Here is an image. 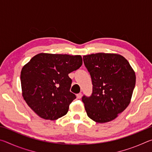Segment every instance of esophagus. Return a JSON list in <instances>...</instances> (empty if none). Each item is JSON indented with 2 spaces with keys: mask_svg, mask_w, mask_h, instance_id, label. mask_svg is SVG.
<instances>
[{
  "mask_svg": "<svg viewBox=\"0 0 152 152\" xmlns=\"http://www.w3.org/2000/svg\"><path fill=\"white\" fill-rule=\"evenodd\" d=\"M76 96H77V99H80L82 96V93H79V94L76 95Z\"/></svg>",
  "mask_w": 152,
  "mask_h": 152,
  "instance_id": "34e87169",
  "label": "esophagus"
}]
</instances>
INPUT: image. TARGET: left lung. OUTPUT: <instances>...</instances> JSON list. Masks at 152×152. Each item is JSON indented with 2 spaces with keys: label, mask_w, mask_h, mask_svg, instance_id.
Listing matches in <instances>:
<instances>
[{
  "label": "left lung",
  "mask_w": 152,
  "mask_h": 152,
  "mask_svg": "<svg viewBox=\"0 0 152 152\" xmlns=\"http://www.w3.org/2000/svg\"><path fill=\"white\" fill-rule=\"evenodd\" d=\"M83 60L93 85L91 96L82 99L87 115L96 123L111 121L130 103L135 85V71L117 53H92L84 56Z\"/></svg>",
  "instance_id": "1"
}]
</instances>
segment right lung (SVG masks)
<instances>
[{"label": "right lung", "mask_w": 152, "mask_h": 152, "mask_svg": "<svg viewBox=\"0 0 152 152\" xmlns=\"http://www.w3.org/2000/svg\"><path fill=\"white\" fill-rule=\"evenodd\" d=\"M82 64L81 56L41 53L31 59L20 72L22 96L38 116L56 120L66 115L76 99L70 91L68 74Z\"/></svg>", "instance_id": "1"}]
</instances>
